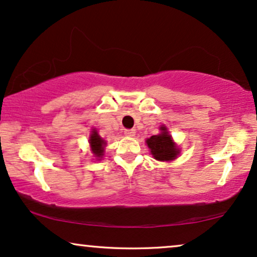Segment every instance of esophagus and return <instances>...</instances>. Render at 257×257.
Here are the masks:
<instances>
[{"label": "esophagus", "instance_id": "34e87169", "mask_svg": "<svg viewBox=\"0 0 257 257\" xmlns=\"http://www.w3.org/2000/svg\"><path fill=\"white\" fill-rule=\"evenodd\" d=\"M124 134L129 138H133V136H135V129H125Z\"/></svg>", "mask_w": 257, "mask_h": 257}]
</instances>
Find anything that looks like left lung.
I'll list each match as a JSON object with an SVG mask.
<instances>
[{"label":"left lung","mask_w":257,"mask_h":257,"mask_svg":"<svg viewBox=\"0 0 257 257\" xmlns=\"http://www.w3.org/2000/svg\"><path fill=\"white\" fill-rule=\"evenodd\" d=\"M160 134L153 135L146 140L153 158L158 161H172L179 155L180 149L174 144L173 139L165 125L160 126Z\"/></svg>","instance_id":"obj_1"}]
</instances>
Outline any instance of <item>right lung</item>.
Returning a JSON list of instances; mask_svg holds the SVG:
<instances>
[{"instance_id":"obj_1","label":"right lung","mask_w":257,"mask_h":257,"mask_svg":"<svg viewBox=\"0 0 257 257\" xmlns=\"http://www.w3.org/2000/svg\"><path fill=\"white\" fill-rule=\"evenodd\" d=\"M89 144L93 155L97 158V160H100L103 155H104V147L106 146V142L100 138L96 129H92V132H91Z\"/></svg>"}]
</instances>
